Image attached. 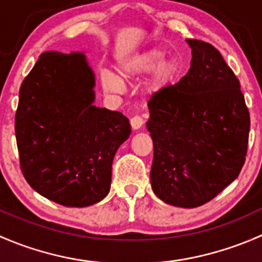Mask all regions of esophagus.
<instances>
[{
	"label": "esophagus",
	"instance_id": "34e87169",
	"mask_svg": "<svg viewBox=\"0 0 262 262\" xmlns=\"http://www.w3.org/2000/svg\"><path fill=\"white\" fill-rule=\"evenodd\" d=\"M130 125L133 129H139L143 125V118L141 115H136L130 119Z\"/></svg>",
	"mask_w": 262,
	"mask_h": 262
}]
</instances>
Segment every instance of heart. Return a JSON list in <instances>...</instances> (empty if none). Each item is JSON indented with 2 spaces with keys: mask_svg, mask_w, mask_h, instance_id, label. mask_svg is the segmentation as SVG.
Wrapping results in <instances>:
<instances>
[{
  "mask_svg": "<svg viewBox=\"0 0 262 262\" xmlns=\"http://www.w3.org/2000/svg\"><path fill=\"white\" fill-rule=\"evenodd\" d=\"M153 70L148 82L150 92H158L166 89L175 78L178 72V64L171 58H166V52L160 48H153L129 58L121 66V77L125 81L139 77L144 73ZM102 87L110 94H119L123 90V83L113 73H105L102 76Z\"/></svg>",
  "mask_w": 262,
  "mask_h": 262,
  "instance_id": "b5f03b06",
  "label": "heart"
}]
</instances>
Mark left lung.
Segmentation results:
<instances>
[{
	"label": "left lung",
	"mask_w": 262,
	"mask_h": 262,
	"mask_svg": "<svg viewBox=\"0 0 262 262\" xmlns=\"http://www.w3.org/2000/svg\"><path fill=\"white\" fill-rule=\"evenodd\" d=\"M190 70L148 101L152 190L180 208L210 202L239 175L250 113L239 81L212 44L187 39Z\"/></svg>",
	"instance_id": "obj_1"
}]
</instances>
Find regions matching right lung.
I'll return each instance as SVG.
<instances>
[{"label": "right lung", "mask_w": 262, "mask_h": 262, "mask_svg": "<svg viewBox=\"0 0 262 262\" xmlns=\"http://www.w3.org/2000/svg\"><path fill=\"white\" fill-rule=\"evenodd\" d=\"M95 75L83 53L40 54L20 87L15 133L31 187L64 207H89L109 194L112 166L130 124L97 107Z\"/></svg>", "instance_id": "right-lung-1"}]
</instances>
